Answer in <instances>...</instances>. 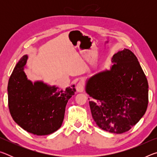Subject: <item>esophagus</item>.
<instances>
[{
	"mask_svg": "<svg viewBox=\"0 0 157 157\" xmlns=\"http://www.w3.org/2000/svg\"><path fill=\"white\" fill-rule=\"evenodd\" d=\"M84 86H85V85H84V82H82V81L79 82L78 84H77V86H76L77 91H78V92H83L84 90Z\"/></svg>",
	"mask_w": 157,
	"mask_h": 157,
	"instance_id": "esophagus-1",
	"label": "esophagus"
}]
</instances>
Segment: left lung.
<instances>
[{"instance_id": "1", "label": "left lung", "mask_w": 157, "mask_h": 157, "mask_svg": "<svg viewBox=\"0 0 157 157\" xmlns=\"http://www.w3.org/2000/svg\"><path fill=\"white\" fill-rule=\"evenodd\" d=\"M110 70L87 79L92 117L105 131L122 134L144 116L148 105L147 78L131 50L124 48L112 57Z\"/></svg>"}]
</instances>
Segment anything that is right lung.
<instances>
[{
    "label": "right lung",
    "mask_w": 157,
    "mask_h": 157,
    "mask_svg": "<svg viewBox=\"0 0 157 157\" xmlns=\"http://www.w3.org/2000/svg\"><path fill=\"white\" fill-rule=\"evenodd\" d=\"M28 56L23 55L9 79V109L13 120L28 132L48 135L60 128L68 100L75 94V85L65 90L41 81L27 78L24 68Z\"/></svg>",
    "instance_id": "right-lung-1"
}]
</instances>
